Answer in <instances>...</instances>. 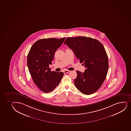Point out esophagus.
Wrapping results in <instances>:
<instances>
[{"label": "esophagus", "mask_w": 131, "mask_h": 131, "mask_svg": "<svg viewBox=\"0 0 131 131\" xmlns=\"http://www.w3.org/2000/svg\"><path fill=\"white\" fill-rule=\"evenodd\" d=\"M70 70H65L64 71H63V73H69V72H70Z\"/></svg>", "instance_id": "34e87169"}]
</instances>
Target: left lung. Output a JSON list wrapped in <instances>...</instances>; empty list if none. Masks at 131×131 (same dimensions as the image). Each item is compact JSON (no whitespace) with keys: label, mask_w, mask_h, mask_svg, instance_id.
<instances>
[{"label":"left lung","mask_w":131,"mask_h":131,"mask_svg":"<svg viewBox=\"0 0 131 131\" xmlns=\"http://www.w3.org/2000/svg\"><path fill=\"white\" fill-rule=\"evenodd\" d=\"M66 44L73 51L80 63L86 69L77 71L74 80L76 88L85 95L98 90L106 79L108 71V58L105 48L99 41L86 37L68 38Z\"/></svg>","instance_id":"1"}]
</instances>
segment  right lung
<instances>
[{
  "mask_svg": "<svg viewBox=\"0 0 131 131\" xmlns=\"http://www.w3.org/2000/svg\"><path fill=\"white\" fill-rule=\"evenodd\" d=\"M66 38L61 39H41L33 45L27 56V66L34 83L45 93H49L59 85L63 72L51 71L54 53L63 44Z\"/></svg>",
  "mask_w": 131,
  "mask_h": 131,
  "instance_id": "1",
  "label": "right lung"
}]
</instances>
